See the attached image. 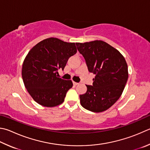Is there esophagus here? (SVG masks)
<instances>
[{"instance_id":"esophagus-1","label":"esophagus","mask_w":150,"mask_h":150,"mask_svg":"<svg viewBox=\"0 0 150 150\" xmlns=\"http://www.w3.org/2000/svg\"><path fill=\"white\" fill-rule=\"evenodd\" d=\"M73 84H74V85H77V84H79V83H76V82H74V81H73Z\"/></svg>"}]
</instances>
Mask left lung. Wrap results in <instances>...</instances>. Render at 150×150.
I'll use <instances>...</instances> for the list:
<instances>
[{
  "instance_id": "1",
  "label": "left lung",
  "mask_w": 150,
  "mask_h": 150,
  "mask_svg": "<svg viewBox=\"0 0 150 150\" xmlns=\"http://www.w3.org/2000/svg\"><path fill=\"white\" fill-rule=\"evenodd\" d=\"M84 57L89 72L96 75L92 85H86L85 94L80 95L81 104L92 112H102L120 98L129 73L123 56L102 40L76 43Z\"/></svg>"
}]
</instances>
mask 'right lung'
Wrapping results in <instances>:
<instances>
[{"label":"right lung","instance_id":"1","mask_svg":"<svg viewBox=\"0 0 150 150\" xmlns=\"http://www.w3.org/2000/svg\"><path fill=\"white\" fill-rule=\"evenodd\" d=\"M76 53L75 42L53 37L42 40L30 50L23 61L21 75L27 91L35 102L49 108L64 102L73 83L58 77V71L64 70L68 59Z\"/></svg>","mask_w":150,"mask_h":150}]
</instances>
